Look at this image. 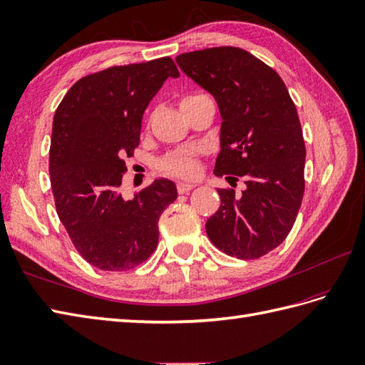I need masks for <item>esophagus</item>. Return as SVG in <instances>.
<instances>
[{"label":"esophagus","instance_id":"esophagus-1","mask_svg":"<svg viewBox=\"0 0 365 365\" xmlns=\"http://www.w3.org/2000/svg\"><path fill=\"white\" fill-rule=\"evenodd\" d=\"M194 186H195V183H191V182H179L177 183V191H179L180 194H185V192L191 191Z\"/></svg>","mask_w":365,"mask_h":365}]
</instances>
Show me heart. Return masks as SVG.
Segmentation results:
<instances>
[{
  "mask_svg": "<svg viewBox=\"0 0 365 365\" xmlns=\"http://www.w3.org/2000/svg\"><path fill=\"white\" fill-rule=\"evenodd\" d=\"M202 93H191V96H185L180 101V105L183 103L194 100L200 97ZM197 149L195 148H185L179 149V151H174L171 154H168L163 160L160 162V170L165 174L170 175H179V177H194L197 174Z\"/></svg>",
  "mask_w": 365,
  "mask_h": 365,
  "instance_id": "1",
  "label": "heart"
}]
</instances>
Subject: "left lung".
I'll return each mask as SVG.
<instances>
[{
	"label": "left lung",
	"mask_w": 365,
	"mask_h": 365,
	"mask_svg": "<svg viewBox=\"0 0 365 365\" xmlns=\"http://www.w3.org/2000/svg\"><path fill=\"white\" fill-rule=\"evenodd\" d=\"M175 61L219 105L214 174L228 182L245 177L247 185L239 195L217 190L220 207L207 220V235L228 256L262 257L292 231L305 191V143L294 103L279 73L240 48L194 51Z\"/></svg>",
	"instance_id": "left-lung-1"
}]
</instances>
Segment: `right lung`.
<instances>
[{
  "label": "right lung",
  "mask_w": 365,
  "mask_h": 365,
  "mask_svg": "<svg viewBox=\"0 0 365 365\" xmlns=\"http://www.w3.org/2000/svg\"><path fill=\"white\" fill-rule=\"evenodd\" d=\"M173 58L112 66L80 78L53 115L49 149L55 208L73 247L92 267L126 272L154 253L158 219L177 199L174 182L154 180L133 200L118 191L126 157L140 143L143 112Z\"/></svg>",
  "instance_id": "right-lung-1"
}]
</instances>
